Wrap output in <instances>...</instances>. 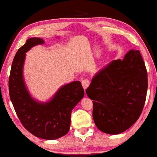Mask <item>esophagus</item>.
<instances>
[{
	"label": "esophagus",
	"instance_id": "34e87169",
	"mask_svg": "<svg viewBox=\"0 0 157 157\" xmlns=\"http://www.w3.org/2000/svg\"><path fill=\"white\" fill-rule=\"evenodd\" d=\"M82 86L84 87V89H86L87 87L89 86L90 84V81L89 79H84L82 81Z\"/></svg>",
	"mask_w": 157,
	"mask_h": 157
}]
</instances>
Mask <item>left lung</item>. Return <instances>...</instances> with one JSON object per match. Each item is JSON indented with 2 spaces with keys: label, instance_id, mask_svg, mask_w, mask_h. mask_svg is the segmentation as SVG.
<instances>
[{
  "label": "left lung",
  "instance_id": "8db88e82",
  "mask_svg": "<svg viewBox=\"0 0 157 157\" xmlns=\"http://www.w3.org/2000/svg\"><path fill=\"white\" fill-rule=\"evenodd\" d=\"M147 91V73L139 50L113 60L98 72L86 90L93 118L100 131L118 134L139 119Z\"/></svg>",
  "mask_w": 157,
  "mask_h": 157
}]
</instances>
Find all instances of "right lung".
Masks as SVG:
<instances>
[{
	"instance_id": "right-lung-1",
	"label": "right lung",
	"mask_w": 157,
	"mask_h": 157,
	"mask_svg": "<svg viewBox=\"0 0 157 157\" xmlns=\"http://www.w3.org/2000/svg\"><path fill=\"white\" fill-rule=\"evenodd\" d=\"M44 43L42 39L33 37L18 50L10 71L9 93L23 127L36 137L55 140L68 132L71 111L84 97V91L81 82L75 81L61 87L48 102H39L31 97L23 77L25 52L32 47Z\"/></svg>"
}]
</instances>
